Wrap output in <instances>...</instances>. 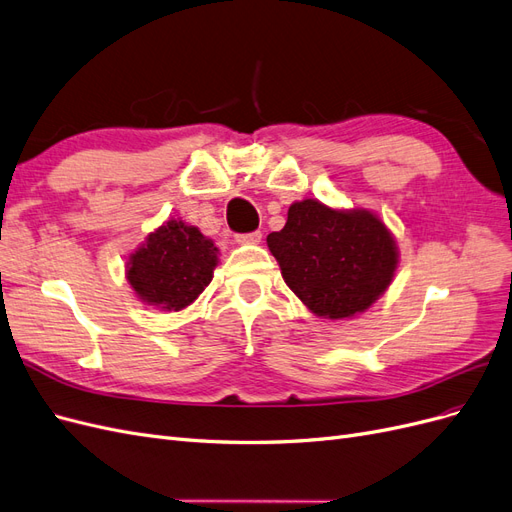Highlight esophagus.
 <instances>
[{"instance_id":"obj_1","label":"esophagus","mask_w":512,"mask_h":512,"mask_svg":"<svg viewBox=\"0 0 512 512\" xmlns=\"http://www.w3.org/2000/svg\"><path fill=\"white\" fill-rule=\"evenodd\" d=\"M262 241V232H245V235H237V243H260Z\"/></svg>"}]
</instances>
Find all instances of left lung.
Wrapping results in <instances>:
<instances>
[{
	"instance_id": "obj_1",
	"label": "left lung",
	"mask_w": 512,
	"mask_h": 512,
	"mask_svg": "<svg viewBox=\"0 0 512 512\" xmlns=\"http://www.w3.org/2000/svg\"><path fill=\"white\" fill-rule=\"evenodd\" d=\"M267 243L290 290L331 320L365 312L397 269L395 241L376 215L335 211L312 198L290 205L286 226Z\"/></svg>"
}]
</instances>
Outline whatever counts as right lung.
Masks as SVG:
<instances>
[{"label": "right lung", "instance_id": "1", "mask_svg": "<svg viewBox=\"0 0 512 512\" xmlns=\"http://www.w3.org/2000/svg\"><path fill=\"white\" fill-rule=\"evenodd\" d=\"M215 265L213 241L194 226L170 220L130 256L128 282L149 305L179 312L209 286Z\"/></svg>", "mask_w": 512, "mask_h": 512}]
</instances>
